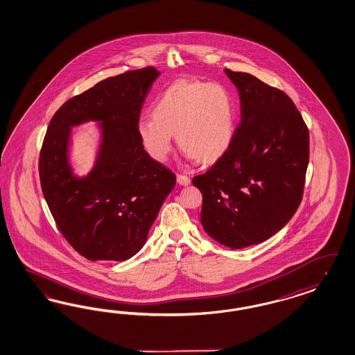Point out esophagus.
<instances>
[{
  "label": "esophagus",
  "instance_id": "esophagus-1",
  "mask_svg": "<svg viewBox=\"0 0 355 355\" xmlns=\"http://www.w3.org/2000/svg\"><path fill=\"white\" fill-rule=\"evenodd\" d=\"M177 182L186 186V184H189L191 182V180H190V177L186 175V174H177Z\"/></svg>",
  "mask_w": 355,
  "mask_h": 355
}]
</instances>
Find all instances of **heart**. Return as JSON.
Returning <instances> with one entry per match:
<instances>
[{
  "instance_id": "obj_1",
  "label": "heart",
  "mask_w": 355,
  "mask_h": 355,
  "mask_svg": "<svg viewBox=\"0 0 355 355\" xmlns=\"http://www.w3.org/2000/svg\"><path fill=\"white\" fill-rule=\"evenodd\" d=\"M234 102L231 93L215 83L178 81L156 101L152 118L137 123V134L148 155L165 161L171 136L189 157L202 162L219 159L230 147L234 131Z\"/></svg>"
}]
</instances>
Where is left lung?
<instances>
[{"label": "left lung", "instance_id": "left-lung-1", "mask_svg": "<svg viewBox=\"0 0 355 355\" xmlns=\"http://www.w3.org/2000/svg\"><path fill=\"white\" fill-rule=\"evenodd\" d=\"M239 89L241 123L227 150L193 178L202 196L200 223L232 249L268 240L300 206L309 132L293 99L257 77L225 69Z\"/></svg>", "mask_w": 355, "mask_h": 355}]
</instances>
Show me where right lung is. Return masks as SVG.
<instances>
[{"instance_id":"obj_1","label":"right lung","mask_w":355,"mask_h":355,"mask_svg":"<svg viewBox=\"0 0 355 355\" xmlns=\"http://www.w3.org/2000/svg\"><path fill=\"white\" fill-rule=\"evenodd\" d=\"M159 71H128L99 81L55 112L39 156V177L64 239L90 261H125L144 245L175 174L152 159L140 141V111ZM102 120L98 165L74 179L66 159L70 127Z\"/></svg>"}]
</instances>
